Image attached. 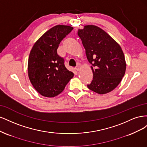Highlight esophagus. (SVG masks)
I'll return each instance as SVG.
<instances>
[{
	"label": "esophagus",
	"instance_id": "1",
	"mask_svg": "<svg viewBox=\"0 0 147 147\" xmlns=\"http://www.w3.org/2000/svg\"><path fill=\"white\" fill-rule=\"evenodd\" d=\"M80 69V65H77L76 67H75V70L77 71H78Z\"/></svg>",
	"mask_w": 147,
	"mask_h": 147
}]
</instances>
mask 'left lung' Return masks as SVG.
<instances>
[{
    "mask_svg": "<svg viewBox=\"0 0 147 147\" xmlns=\"http://www.w3.org/2000/svg\"><path fill=\"white\" fill-rule=\"evenodd\" d=\"M86 57L92 64L93 74L88 88L97 94H104L116 88L125 74L126 63L121 47L101 28L87 25L79 29Z\"/></svg>",
    "mask_w": 147,
    "mask_h": 147,
    "instance_id": "8db88e82",
    "label": "left lung"
}]
</instances>
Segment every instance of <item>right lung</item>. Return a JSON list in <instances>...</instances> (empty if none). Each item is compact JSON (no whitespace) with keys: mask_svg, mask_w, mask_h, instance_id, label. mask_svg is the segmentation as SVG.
Masks as SVG:
<instances>
[{"mask_svg":"<svg viewBox=\"0 0 147 147\" xmlns=\"http://www.w3.org/2000/svg\"><path fill=\"white\" fill-rule=\"evenodd\" d=\"M73 29L70 26H54L37 40L30 52L29 78L35 90L43 96L53 97L59 94L74 77V73L66 69L64 59L57 53L60 42Z\"/></svg>","mask_w":147,"mask_h":147,"instance_id":"add662e5","label":"right lung"}]
</instances>
